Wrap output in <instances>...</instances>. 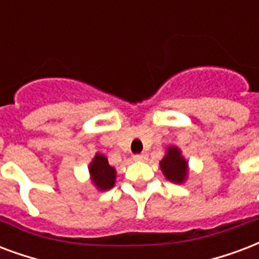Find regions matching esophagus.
I'll return each instance as SVG.
<instances>
[{"instance_id":"obj_1","label":"esophagus","mask_w":259,"mask_h":259,"mask_svg":"<svg viewBox=\"0 0 259 259\" xmlns=\"http://www.w3.org/2000/svg\"><path fill=\"white\" fill-rule=\"evenodd\" d=\"M134 159L135 161H143V159H146V154H135L134 155Z\"/></svg>"}]
</instances>
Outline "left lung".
Returning a JSON list of instances; mask_svg holds the SVG:
<instances>
[{
    "label": "left lung",
    "mask_w": 259,
    "mask_h": 259,
    "mask_svg": "<svg viewBox=\"0 0 259 259\" xmlns=\"http://www.w3.org/2000/svg\"><path fill=\"white\" fill-rule=\"evenodd\" d=\"M159 165L165 178L169 182L183 183L184 179L187 178V162L180 155V150L178 147H169L166 155L159 162Z\"/></svg>",
    "instance_id": "left-lung-1"
}]
</instances>
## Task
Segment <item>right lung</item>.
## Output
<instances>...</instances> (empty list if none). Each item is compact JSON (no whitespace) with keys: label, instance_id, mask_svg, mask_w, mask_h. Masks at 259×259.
Returning a JSON list of instances; mask_svg holds the SVG:
<instances>
[{"label":"right lung","instance_id":"add662e5","mask_svg":"<svg viewBox=\"0 0 259 259\" xmlns=\"http://www.w3.org/2000/svg\"><path fill=\"white\" fill-rule=\"evenodd\" d=\"M90 174L97 187L105 191L114 186L116 170L108 162V158L102 154H97L90 164Z\"/></svg>","mask_w":259,"mask_h":259}]
</instances>
